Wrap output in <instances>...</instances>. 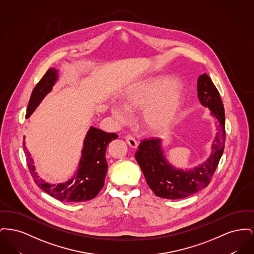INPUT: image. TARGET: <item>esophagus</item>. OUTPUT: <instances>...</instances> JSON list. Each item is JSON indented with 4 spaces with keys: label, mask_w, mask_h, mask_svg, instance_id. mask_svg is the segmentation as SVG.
Instances as JSON below:
<instances>
[{
    "label": "esophagus",
    "mask_w": 254,
    "mask_h": 254,
    "mask_svg": "<svg viewBox=\"0 0 254 254\" xmlns=\"http://www.w3.org/2000/svg\"><path fill=\"white\" fill-rule=\"evenodd\" d=\"M125 139H126V141H127V143L128 144V145H130L131 147H137L138 146V143H137V141L135 140V138L131 136V135H126L125 136Z\"/></svg>",
    "instance_id": "1"
}]
</instances>
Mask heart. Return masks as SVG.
<instances>
[{"instance_id": "1", "label": "heart", "mask_w": 254, "mask_h": 254, "mask_svg": "<svg viewBox=\"0 0 254 254\" xmlns=\"http://www.w3.org/2000/svg\"><path fill=\"white\" fill-rule=\"evenodd\" d=\"M180 86L169 77L156 78L141 83L130 89L125 96V106L128 110H143V123L152 132L166 129L174 120L181 106ZM113 116L121 123L129 119L127 110L114 106Z\"/></svg>"}]
</instances>
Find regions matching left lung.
<instances>
[{
  "mask_svg": "<svg viewBox=\"0 0 254 254\" xmlns=\"http://www.w3.org/2000/svg\"><path fill=\"white\" fill-rule=\"evenodd\" d=\"M198 98L201 104L211 110L219 122L218 132L209 158L199 167L184 171L172 168L164 157L160 139L143 140L135 158L145 176L146 184L158 197L182 199L203 190L211 181L222 157L226 141L225 109L216 86L204 73L198 78Z\"/></svg>",
  "mask_w": 254,
  "mask_h": 254,
  "instance_id": "obj_1",
  "label": "left lung"
}]
</instances>
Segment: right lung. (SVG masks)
<instances>
[{
	"label": "right lung",
	"mask_w": 254,
	"mask_h": 254,
	"mask_svg": "<svg viewBox=\"0 0 254 254\" xmlns=\"http://www.w3.org/2000/svg\"><path fill=\"white\" fill-rule=\"evenodd\" d=\"M57 75L58 71L55 68H49L39 81L29 99L25 118L30 116L44 97L51 90L57 80ZM117 137L118 135L116 133L105 132L91 127L85 137L77 174L71 180L57 186L49 185L39 179L33 166L32 158L24 143V153L28 169L37 186L42 190L61 202L76 203L91 200L104 187L105 178L108 172L106 149L110 141Z\"/></svg>",
	"instance_id": "right-lung-1"
}]
</instances>
